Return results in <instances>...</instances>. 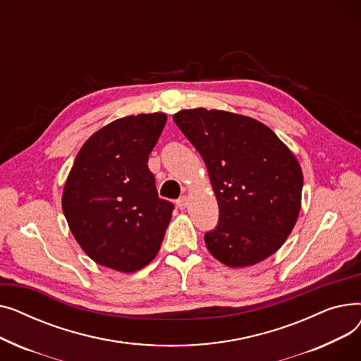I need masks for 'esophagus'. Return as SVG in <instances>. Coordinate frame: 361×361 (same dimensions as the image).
Masks as SVG:
<instances>
[{
  "instance_id": "1",
  "label": "esophagus",
  "mask_w": 361,
  "mask_h": 361,
  "mask_svg": "<svg viewBox=\"0 0 361 361\" xmlns=\"http://www.w3.org/2000/svg\"><path fill=\"white\" fill-rule=\"evenodd\" d=\"M177 206L180 207V209H185V206H187V197H185V196H181V197L177 200Z\"/></svg>"
}]
</instances>
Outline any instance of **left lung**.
<instances>
[{"label":"left lung","mask_w":361,"mask_h":361,"mask_svg":"<svg viewBox=\"0 0 361 361\" xmlns=\"http://www.w3.org/2000/svg\"><path fill=\"white\" fill-rule=\"evenodd\" d=\"M173 120L202 155L219 206L207 250L231 268L274 255L301 207L302 173L293 152L260 121L226 111L183 109Z\"/></svg>","instance_id":"1"}]
</instances>
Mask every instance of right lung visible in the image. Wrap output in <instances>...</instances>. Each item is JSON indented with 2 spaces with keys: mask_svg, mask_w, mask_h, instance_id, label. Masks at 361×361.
<instances>
[{
  "mask_svg": "<svg viewBox=\"0 0 361 361\" xmlns=\"http://www.w3.org/2000/svg\"><path fill=\"white\" fill-rule=\"evenodd\" d=\"M166 116H128L92 135L75 157L63 212L83 252L102 267L136 272L159 252L174 204L159 199L147 159Z\"/></svg>",
  "mask_w": 361,
  "mask_h": 361,
  "instance_id": "1",
  "label": "right lung"
}]
</instances>
